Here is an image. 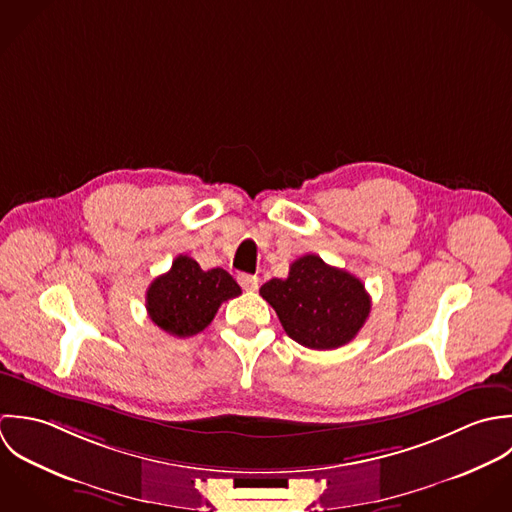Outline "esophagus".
I'll return each mask as SVG.
<instances>
[{"instance_id":"1","label":"esophagus","mask_w":512,"mask_h":512,"mask_svg":"<svg viewBox=\"0 0 512 512\" xmlns=\"http://www.w3.org/2000/svg\"><path fill=\"white\" fill-rule=\"evenodd\" d=\"M237 281H239V285H241L245 291H249V293H253V291H257V289H259V279H257L255 275L241 273V275L237 277Z\"/></svg>"}]
</instances>
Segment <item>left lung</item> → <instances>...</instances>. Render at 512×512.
Instances as JSON below:
<instances>
[{
	"label": "left lung",
	"mask_w": 512,
	"mask_h": 512,
	"mask_svg": "<svg viewBox=\"0 0 512 512\" xmlns=\"http://www.w3.org/2000/svg\"><path fill=\"white\" fill-rule=\"evenodd\" d=\"M259 293L275 308L285 332L314 350L348 344L372 307L360 279L326 265L318 255L299 257L287 279H271Z\"/></svg>",
	"instance_id": "1"
}]
</instances>
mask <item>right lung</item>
<instances>
[{
  "instance_id": "obj_1",
  "label": "right lung",
  "mask_w": 512,
  "mask_h": 512,
  "mask_svg": "<svg viewBox=\"0 0 512 512\" xmlns=\"http://www.w3.org/2000/svg\"><path fill=\"white\" fill-rule=\"evenodd\" d=\"M241 295V287L223 269L204 271L198 261L178 255L172 269L146 291V310L164 332L186 338L202 332L221 303Z\"/></svg>"
}]
</instances>
